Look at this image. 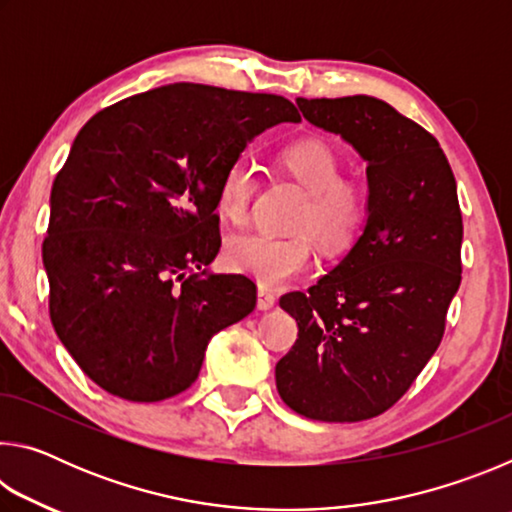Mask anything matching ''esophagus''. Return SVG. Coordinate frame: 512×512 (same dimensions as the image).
Returning <instances> with one entry per match:
<instances>
[{"label":"esophagus","instance_id":"esophagus-1","mask_svg":"<svg viewBox=\"0 0 512 512\" xmlns=\"http://www.w3.org/2000/svg\"><path fill=\"white\" fill-rule=\"evenodd\" d=\"M275 293L271 291V289H266V287H259L257 289V307L262 309V311H268V309H273L275 307Z\"/></svg>","mask_w":512,"mask_h":512}]
</instances>
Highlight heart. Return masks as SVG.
I'll return each instance as SVG.
<instances>
[{"label":"heart","instance_id":"obj_1","mask_svg":"<svg viewBox=\"0 0 512 512\" xmlns=\"http://www.w3.org/2000/svg\"><path fill=\"white\" fill-rule=\"evenodd\" d=\"M280 162L307 192V201L293 221V228L305 232H250L232 237L223 250L230 271L250 275L262 287H282L314 264V246L307 231L329 253H339L359 239L370 216V189L357 178H341L339 153L325 140L302 137L291 142L282 149ZM255 189L253 162L239 155L219 180L216 207L228 221L244 223Z\"/></svg>","mask_w":512,"mask_h":512}]
</instances>
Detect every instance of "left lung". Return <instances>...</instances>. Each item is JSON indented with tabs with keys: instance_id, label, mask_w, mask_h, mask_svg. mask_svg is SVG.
I'll return each instance as SVG.
<instances>
[{
	"instance_id": "1",
	"label": "left lung",
	"mask_w": 512,
	"mask_h": 512,
	"mask_svg": "<svg viewBox=\"0 0 512 512\" xmlns=\"http://www.w3.org/2000/svg\"><path fill=\"white\" fill-rule=\"evenodd\" d=\"M298 108L368 162L370 216L339 266L280 298L298 339L275 366L277 393L311 420H370L409 391L443 341L461 287L456 180L436 137L386 101L300 97Z\"/></svg>"
}]
</instances>
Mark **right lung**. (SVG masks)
Instances as JSON below:
<instances>
[{
    "label": "right lung",
    "mask_w": 512,
    "mask_h": 512,
    "mask_svg": "<svg viewBox=\"0 0 512 512\" xmlns=\"http://www.w3.org/2000/svg\"><path fill=\"white\" fill-rule=\"evenodd\" d=\"M280 121L277 94L173 83L85 124L51 187L42 241L58 339L103 391L160 402L187 391L216 332L255 309L246 275H212L216 189L228 164Z\"/></svg>",
    "instance_id": "1"
}]
</instances>
